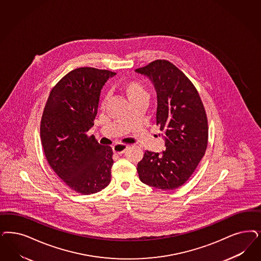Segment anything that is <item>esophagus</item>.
I'll return each mask as SVG.
<instances>
[{"mask_svg": "<svg viewBox=\"0 0 261 261\" xmlns=\"http://www.w3.org/2000/svg\"><path fill=\"white\" fill-rule=\"evenodd\" d=\"M127 148H128V145H126V144H117L113 146V151L117 154H122V153L125 152Z\"/></svg>", "mask_w": 261, "mask_h": 261, "instance_id": "obj_1", "label": "esophagus"}]
</instances>
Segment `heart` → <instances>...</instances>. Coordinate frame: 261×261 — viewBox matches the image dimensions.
<instances>
[{"label": "heart", "instance_id": "heart-1", "mask_svg": "<svg viewBox=\"0 0 261 261\" xmlns=\"http://www.w3.org/2000/svg\"><path fill=\"white\" fill-rule=\"evenodd\" d=\"M121 90H123L130 102H134L138 100L147 101L148 99V93L141 82L136 80L123 82L121 85Z\"/></svg>", "mask_w": 261, "mask_h": 261}]
</instances>
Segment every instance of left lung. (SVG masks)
I'll use <instances>...</instances> for the list:
<instances>
[{
  "label": "left lung",
  "instance_id": "obj_1",
  "mask_svg": "<svg viewBox=\"0 0 261 261\" xmlns=\"http://www.w3.org/2000/svg\"><path fill=\"white\" fill-rule=\"evenodd\" d=\"M135 72L147 77L155 89L156 122L166 147L144 152L138 163L139 177L156 189H176L189 179L206 150L205 111L192 82L170 62L157 60Z\"/></svg>",
  "mask_w": 261,
  "mask_h": 261
}]
</instances>
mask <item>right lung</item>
<instances>
[{"mask_svg":"<svg viewBox=\"0 0 261 261\" xmlns=\"http://www.w3.org/2000/svg\"><path fill=\"white\" fill-rule=\"evenodd\" d=\"M115 72L80 67L59 82L46 102L40 139L46 159L70 188L90 195L111 182L113 150L87 132L94 125L100 93Z\"/></svg>","mask_w":261,"mask_h":261,"instance_id":"1","label":"right lung"}]
</instances>
